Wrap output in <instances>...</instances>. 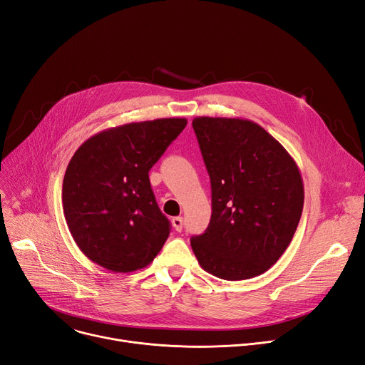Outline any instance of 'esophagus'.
Here are the masks:
<instances>
[{
    "mask_svg": "<svg viewBox=\"0 0 365 365\" xmlns=\"http://www.w3.org/2000/svg\"><path fill=\"white\" fill-rule=\"evenodd\" d=\"M171 223H173V227H175L178 232L182 231V227H183V219L182 217H173Z\"/></svg>",
    "mask_w": 365,
    "mask_h": 365,
    "instance_id": "1",
    "label": "esophagus"
}]
</instances>
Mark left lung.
<instances>
[{"label":"left lung","instance_id":"8db88e82","mask_svg":"<svg viewBox=\"0 0 365 365\" xmlns=\"http://www.w3.org/2000/svg\"><path fill=\"white\" fill-rule=\"evenodd\" d=\"M212 182V219L190 245L204 271L227 281L266 272L292 242L303 180L285 148L250 120L192 121Z\"/></svg>","mask_w":365,"mask_h":365}]
</instances>
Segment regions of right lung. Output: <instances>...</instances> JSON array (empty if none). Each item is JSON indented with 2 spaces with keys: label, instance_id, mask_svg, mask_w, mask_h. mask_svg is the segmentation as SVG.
Here are the masks:
<instances>
[{
  "label": "right lung",
  "instance_id": "add662e5",
  "mask_svg": "<svg viewBox=\"0 0 365 365\" xmlns=\"http://www.w3.org/2000/svg\"><path fill=\"white\" fill-rule=\"evenodd\" d=\"M186 124V118L123 124L76 149L63 178L62 204L73 241L91 262L127 274L160 253L170 222L148 173Z\"/></svg>",
  "mask_w": 365,
  "mask_h": 365
}]
</instances>
